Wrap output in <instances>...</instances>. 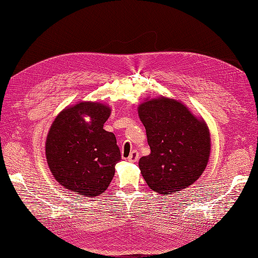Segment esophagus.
<instances>
[{"mask_svg": "<svg viewBox=\"0 0 258 258\" xmlns=\"http://www.w3.org/2000/svg\"><path fill=\"white\" fill-rule=\"evenodd\" d=\"M127 159L130 162H137L138 159H139V152L138 151H132Z\"/></svg>", "mask_w": 258, "mask_h": 258, "instance_id": "34e87169", "label": "esophagus"}]
</instances>
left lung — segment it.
I'll return each instance as SVG.
<instances>
[{
	"mask_svg": "<svg viewBox=\"0 0 258 258\" xmlns=\"http://www.w3.org/2000/svg\"><path fill=\"white\" fill-rule=\"evenodd\" d=\"M151 154L139 160L146 184L167 196L187 188L204 173L210 159L211 137L204 118L181 101L157 97L138 107Z\"/></svg>",
	"mask_w": 258,
	"mask_h": 258,
	"instance_id": "obj_1",
	"label": "left lung"
}]
</instances>
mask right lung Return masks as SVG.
Instances as JSON below:
<instances>
[{
	"instance_id": "add662e5",
	"label": "right lung",
	"mask_w": 258,
	"mask_h": 258,
	"mask_svg": "<svg viewBox=\"0 0 258 258\" xmlns=\"http://www.w3.org/2000/svg\"><path fill=\"white\" fill-rule=\"evenodd\" d=\"M105 103L81 101L62 110L52 121L45 155L54 179L85 197L107 189L121 159L115 135L103 129L111 115Z\"/></svg>"
}]
</instances>
